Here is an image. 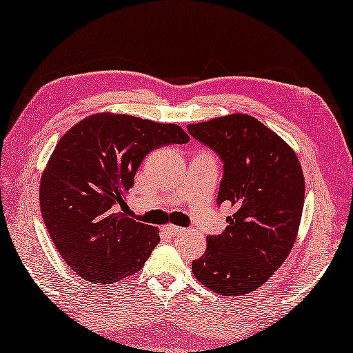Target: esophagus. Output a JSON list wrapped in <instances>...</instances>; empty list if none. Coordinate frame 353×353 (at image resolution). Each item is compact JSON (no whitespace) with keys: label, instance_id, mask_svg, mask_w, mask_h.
Returning <instances> with one entry per match:
<instances>
[{"label":"esophagus","instance_id":"obj_1","mask_svg":"<svg viewBox=\"0 0 353 353\" xmlns=\"http://www.w3.org/2000/svg\"><path fill=\"white\" fill-rule=\"evenodd\" d=\"M163 231H165V233H168V234H172V236H176V234L181 233L183 228H180V226H175V225H167V226H163Z\"/></svg>","mask_w":353,"mask_h":353}]
</instances>
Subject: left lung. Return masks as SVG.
Masks as SVG:
<instances>
[{
  "instance_id": "8db88e82",
  "label": "left lung",
  "mask_w": 353,
  "mask_h": 353,
  "mask_svg": "<svg viewBox=\"0 0 353 353\" xmlns=\"http://www.w3.org/2000/svg\"><path fill=\"white\" fill-rule=\"evenodd\" d=\"M197 141L223 162L216 204L233 207L228 226L207 236L192 262L197 281L221 296H244L262 286L296 243L305 180L292 148L248 114L188 125Z\"/></svg>"
}]
</instances>
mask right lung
Segmentation results:
<instances>
[{"label": "right lung", "instance_id": "add662e5", "mask_svg": "<svg viewBox=\"0 0 353 353\" xmlns=\"http://www.w3.org/2000/svg\"><path fill=\"white\" fill-rule=\"evenodd\" d=\"M190 137L175 123L94 114L56 144L40 181L43 221L64 262L85 281L112 284L141 270L159 230L117 212L143 159Z\"/></svg>", "mask_w": 353, "mask_h": 353}]
</instances>
